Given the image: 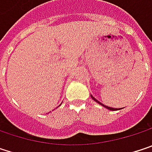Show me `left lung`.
Listing matches in <instances>:
<instances>
[{"label":"left lung","mask_w":152,"mask_h":152,"mask_svg":"<svg viewBox=\"0 0 152 152\" xmlns=\"http://www.w3.org/2000/svg\"><path fill=\"white\" fill-rule=\"evenodd\" d=\"M91 99H93L94 101H96L97 103H99V105H101L102 106L106 107V109H108V110H111V111H115V110H118L117 108H113V107H110V106H105V105H103V104H102V103H100V102H99V100H97V99H95V98H94V97H93L92 95H91ZM121 109H122V108H121ZM119 110H120V109H119Z\"/></svg>","instance_id":"1"}]
</instances>
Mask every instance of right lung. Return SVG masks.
Wrapping results in <instances>:
<instances>
[{
	"mask_svg": "<svg viewBox=\"0 0 152 152\" xmlns=\"http://www.w3.org/2000/svg\"><path fill=\"white\" fill-rule=\"evenodd\" d=\"M60 106H61V105H60Z\"/></svg>",
	"mask_w": 152,
	"mask_h": 152,
	"instance_id": "right-lung-1",
	"label": "right lung"
}]
</instances>
